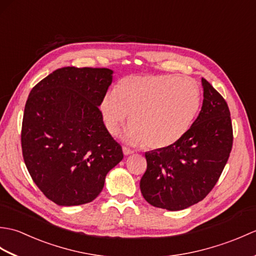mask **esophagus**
<instances>
[{
  "label": "esophagus",
  "instance_id": "1",
  "mask_svg": "<svg viewBox=\"0 0 256 256\" xmlns=\"http://www.w3.org/2000/svg\"><path fill=\"white\" fill-rule=\"evenodd\" d=\"M134 152L132 150H130L128 148H126V146H123V154L125 155V156H128V155H131V154H133Z\"/></svg>",
  "mask_w": 256,
  "mask_h": 256
}]
</instances>
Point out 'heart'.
I'll list each match as a JSON object with an SVG mask.
<instances>
[{
	"instance_id": "obj_1",
	"label": "heart",
	"mask_w": 256,
	"mask_h": 256,
	"mask_svg": "<svg viewBox=\"0 0 256 256\" xmlns=\"http://www.w3.org/2000/svg\"><path fill=\"white\" fill-rule=\"evenodd\" d=\"M200 106V90L189 77L128 76L100 102L110 134L116 135L130 116L125 140L152 150L166 148L189 131Z\"/></svg>"
}]
</instances>
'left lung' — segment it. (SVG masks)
<instances>
[{
  "mask_svg": "<svg viewBox=\"0 0 256 256\" xmlns=\"http://www.w3.org/2000/svg\"><path fill=\"white\" fill-rule=\"evenodd\" d=\"M204 102L186 135L166 148L146 152L148 168L140 182L144 199L157 208L177 211L198 204L218 182L232 150L229 106L201 79Z\"/></svg>",
  "mask_w": 256,
  "mask_h": 256,
  "instance_id": "left-lung-1",
  "label": "left lung"
}]
</instances>
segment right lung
<instances>
[{
  "mask_svg": "<svg viewBox=\"0 0 256 256\" xmlns=\"http://www.w3.org/2000/svg\"><path fill=\"white\" fill-rule=\"evenodd\" d=\"M108 68L57 69L32 89L22 124V152L32 180L58 206L91 202L123 158L99 110L112 84Z\"/></svg>",
  "mask_w": 256,
  "mask_h": 256,
  "instance_id": "right-lung-1",
  "label": "right lung"
}]
</instances>
